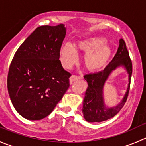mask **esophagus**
Returning <instances> with one entry per match:
<instances>
[{
  "label": "esophagus",
  "instance_id": "1",
  "mask_svg": "<svg viewBox=\"0 0 146 146\" xmlns=\"http://www.w3.org/2000/svg\"><path fill=\"white\" fill-rule=\"evenodd\" d=\"M82 76H76V75H73V76H70V82H74V81H76V80H79V79H81L82 78Z\"/></svg>",
  "mask_w": 146,
  "mask_h": 146
}]
</instances>
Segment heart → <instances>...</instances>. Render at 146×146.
Here are the masks:
<instances>
[{"instance_id":"obj_1","label":"heart","mask_w":146,"mask_h":146,"mask_svg":"<svg viewBox=\"0 0 146 146\" xmlns=\"http://www.w3.org/2000/svg\"><path fill=\"white\" fill-rule=\"evenodd\" d=\"M105 43L106 39L102 37H90L80 41L75 45L76 51L85 54L83 63L87 69L90 71H98L105 67L111 52L110 46L104 45ZM75 50L70 44L63 46L61 55L65 67L69 68L78 61V56Z\"/></svg>"}]
</instances>
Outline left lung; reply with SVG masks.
<instances>
[{
    "label": "left lung",
    "mask_w": 146,
    "mask_h": 146,
    "mask_svg": "<svg viewBox=\"0 0 146 146\" xmlns=\"http://www.w3.org/2000/svg\"><path fill=\"white\" fill-rule=\"evenodd\" d=\"M123 66L129 73V83L127 91L122 102L117 106L107 108L103 99V87L111 73L119 66ZM132 74V62L123 39L119 41V46L112 61L102 71L89 73L84 76L88 87L83 100L82 113L84 118L88 122H102L114 117L121 110L127 100L130 90Z\"/></svg>",
    "instance_id": "8db88e82"
}]
</instances>
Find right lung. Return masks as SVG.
Here are the masks:
<instances>
[{
  "mask_svg": "<svg viewBox=\"0 0 146 146\" xmlns=\"http://www.w3.org/2000/svg\"><path fill=\"white\" fill-rule=\"evenodd\" d=\"M65 36L64 24L38 27L12 60L8 93L16 111L28 120L49 115L70 86L71 74L59 60Z\"/></svg>",
  "mask_w": 146,
  "mask_h": 146,
  "instance_id": "right-lung-1",
  "label": "right lung"
}]
</instances>
